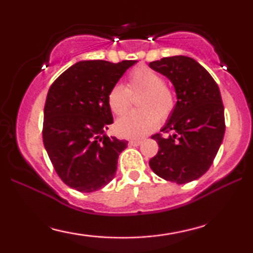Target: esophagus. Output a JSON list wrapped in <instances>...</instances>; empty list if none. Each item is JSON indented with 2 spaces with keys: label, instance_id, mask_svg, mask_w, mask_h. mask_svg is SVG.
<instances>
[{
  "label": "esophagus",
  "instance_id": "obj_1",
  "mask_svg": "<svg viewBox=\"0 0 253 253\" xmlns=\"http://www.w3.org/2000/svg\"><path fill=\"white\" fill-rule=\"evenodd\" d=\"M141 143H143V141L139 140V139H138V140L135 139V140H129L128 144L130 145V146H139V145H140Z\"/></svg>",
  "mask_w": 253,
  "mask_h": 253
}]
</instances>
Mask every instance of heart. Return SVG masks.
I'll return each mask as SVG.
<instances>
[{"label": "heart", "instance_id": "1", "mask_svg": "<svg viewBox=\"0 0 253 253\" xmlns=\"http://www.w3.org/2000/svg\"><path fill=\"white\" fill-rule=\"evenodd\" d=\"M138 95L136 107L140 110L125 115L115 125L118 134L125 138H143L156 128L159 120H168L175 109L172 89L158 71L147 66L130 71L126 86L115 84L110 88L107 96L109 109L119 117L124 115L130 106V96Z\"/></svg>", "mask_w": 253, "mask_h": 253}]
</instances>
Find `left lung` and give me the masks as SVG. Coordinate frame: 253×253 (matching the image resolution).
<instances>
[{"instance_id": "1", "label": "left lung", "mask_w": 253, "mask_h": 253, "mask_svg": "<svg viewBox=\"0 0 253 253\" xmlns=\"http://www.w3.org/2000/svg\"><path fill=\"white\" fill-rule=\"evenodd\" d=\"M176 90L177 103L162 132L152 135L159 150L150 168L167 181L184 184L211 168L225 134V114L219 86L193 58L173 56L150 63Z\"/></svg>"}]
</instances>
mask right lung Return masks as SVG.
I'll use <instances>...</instances> for the list:
<instances>
[{
  "label": "right lung",
  "instance_id": "add662e5",
  "mask_svg": "<svg viewBox=\"0 0 253 253\" xmlns=\"http://www.w3.org/2000/svg\"><path fill=\"white\" fill-rule=\"evenodd\" d=\"M135 60H83L52 83L43 108L42 141L57 175L66 185L91 193L117 172L128 141L107 136L113 124L107 96Z\"/></svg>",
  "mask_w": 253,
  "mask_h": 253
}]
</instances>
